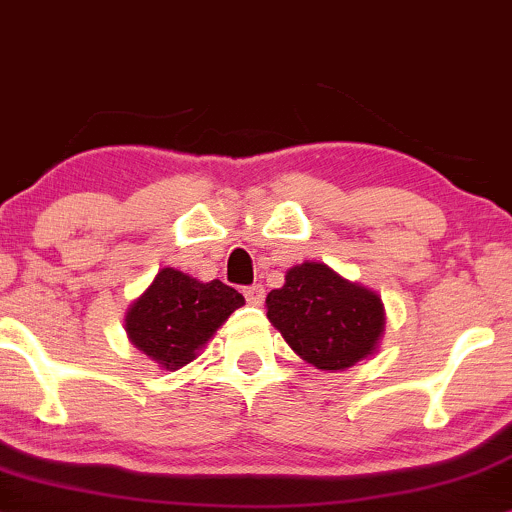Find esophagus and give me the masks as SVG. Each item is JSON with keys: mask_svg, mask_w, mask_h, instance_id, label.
Segmentation results:
<instances>
[{"mask_svg": "<svg viewBox=\"0 0 512 512\" xmlns=\"http://www.w3.org/2000/svg\"><path fill=\"white\" fill-rule=\"evenodd\" d=\"M243 293H245V301H248L250 305H262L264 303V289L260 284L248 286V289H245Z\"/></svg>", "mask_w": 512, "mask_h": 512, "instance_id": "obj_1", "label": "esophagus"}]
</instances>
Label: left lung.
<instances>
[{"label": "left lung", "mask_w": 512, "mask_h": 512, "mask_svg": "<svg viewBox=\"0 0 512 512\" xmlns=\"http://www.w3.org/2000/svg\"><path fill=\"white\" fill-rule=\"evenodd\" d=\"M267 317L305 363L327 373L373 356L385 334L378 293L313 260L293 264L284 286L269 291Z\"/></svg>", "instance_id": "8db88e82"}]
</instances>
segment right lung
<instances>
[{
  "mask_svg": "<svg viewBox=\"0 0 512 512\" xmlns=\"http://www.w3.org/2000/svg\"><path fill=\"white\" fill-rule=\"evenodd\" d=\"M243 303L245 298L219 279L199 281L163 267L142 296L129 303L125 330L129 342L158 363V368L178 370L195 361Z\"/></svg>",
  "mask_w": 512,
  "mask_h": 512,
  "instance_id": "1",
  "label": "right lung"
}]
</instances>
